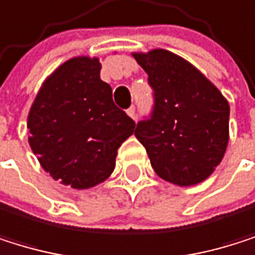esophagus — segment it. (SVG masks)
I'll list each match as a JSON object with an SVG mask.
<instances>
[{
	"label": "esophagus",
	"instance_id": "1",
	"mask_svg": "<svg viewBox=\"0 0 255 255\" xmlns=\"http://www.w3.org/2000/svg\"><path fill=\"white\" fill-rule=\"evenodd\" d=\"M127 115H128L131 119H136V107H134V106H131L128 110H127Z\"/></svg>",
	"mask_w": 255,
	"mask_h": 255
}]
</instances>
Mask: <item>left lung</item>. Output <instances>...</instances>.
I'll return each mask as SVG.
<instances>
[{"mask_svg": "<svg viewBox=\"0 0 255 255\" xmlns=\"http://www.w3.org/2000/svg\"><path fill=\"white\" fill-rule=\"evenodd\" d=\"M133 57L154 90L151 118L134 130L152 169L177 186L204 181L227 151L228 101L204 74L171 51L158 48Z\"/></svg>", "mask_w": 255, "mask_h": 255, "instance_id": "8db88e82", "label": "left lung"}]
</instances>
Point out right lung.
I'll use <instances>...</instances> for the list:
<instances>
[{"label":"right lung","mask_w":255,"mask_h":255,"mask_svg":"<svg viewBox=\"0 0 255 255\" xmlns=\"http://www.w3.org/2000/svg\"><path fill=\"white\" fill-rule=\"evenodd\" d=\"M100 71L98 57L69 59L43 81L27 119L28 143L40 166L78 190L112 175L118 148L136 127L115 106Z\"/></svg>","instance_id":"add662e5"}]
</instances>
